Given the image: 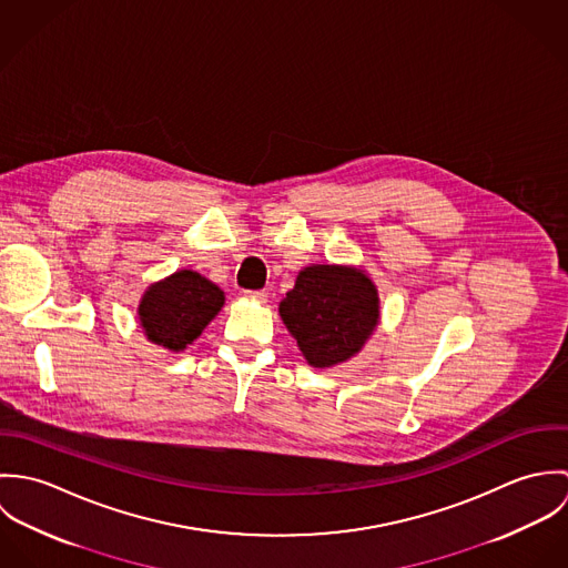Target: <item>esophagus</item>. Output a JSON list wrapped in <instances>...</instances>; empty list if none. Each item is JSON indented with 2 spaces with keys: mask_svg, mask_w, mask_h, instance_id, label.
Instances as JSON below:
<instances>
[{
  "mask_svg": "<svg viewBox=\"0 0 568 568\" xmlns=\"http://www.w3.org/2000/svg\"><path fill=\"white\" fill-rule=\"evenodd\" d=\"M246 297H251V300L264 304V302L268 300V293H266V291H246Z\"/></svg>",
  "mask_w": 568,
  "mask_h": 568,
  "instance_id": "1",
  "label": "esophagus"
}]
</instances>
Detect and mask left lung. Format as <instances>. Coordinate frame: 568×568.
<instances>
[{"mask_svg": "<svg viewBox=\"0 0 568 568\" xmlns=\"http://www.w3.org/2000/svg\"><path fill=\"white\" fill-rule=\"evenodd\" d=\"M280 315L306 361L329 367L352 358L378 324V293L363 271L317 264L297 275Z\"/></svg>", "mask_w": 568, "mask_h": 568, "instance_id": "1", "label": "left lung"}]
</instances>
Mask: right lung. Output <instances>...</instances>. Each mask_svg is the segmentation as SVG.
I'll list each match as a JSON object with an SVG mask.
<instances>
[{"instance_id": "1", "label": "right lung", "mask_w": 568, "mask_h": 568, "mask_svg": "<svg viewBox=\"0 0 568 568\" xmlns=\"http://www.w3.org/2000/svg\"><path fill=\"white\" fill-rule=\"evenodd\" d=\"M225 304L223 291L196 271H179L153 284L140 304L146 336L172 352L190 345Z\"/></svg>"}]
</instances>
